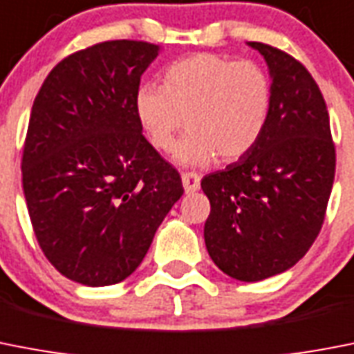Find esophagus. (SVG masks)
I'll return each instance as SVG.
<instances>
[{
  "mask_svg": "<svg viewBox=\"0 0 354 354\" xmlns=\"http://www.w3.org/2000/svg\"><path fill=\"white\" fill-rule=\"evenodd\" d=\"M201 178L196 172H183L182 174V183L185 192H196L200 189Z\"/></svg>",
  "mask_w": 354,
  "mask_h": 354,
  "instance_id": "1",
  "label": "esophagus"
}]
</instances>
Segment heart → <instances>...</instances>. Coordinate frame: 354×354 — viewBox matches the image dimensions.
Segmentation results:
<instances>
[{
	"instance_id": "heart-1",
	"label": "heart",
	"mask_w": 354,
	"mask_h": 354,
	"mask_svg": "<svg viewBox=\"0 0 354 354\" xmlns=\"http://www.w3.org/2000/svg\"><path fill=\"white\" fill-rule=\"evenodd\" d=\"M272 111V81L261 64L234 61L219 53H194L172 62L163 88L142 84L135 93V115L149 144L176 160L207 165L218 156L236 162L261 140Z\"/></svg>"
}]
</instances>
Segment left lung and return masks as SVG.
I'll use <instances>...</instances> for the list:
<instances>
[{
	"label": "left lung",
	"instance_id": "obj_1",
	"mask_svg": "<svg viewBox=\"0 0 354 354\" xmlns=\"http://www.w3.org/2000/svg\"><path fill=\"white\" fill-rule=\"evenodd\" d=\"M272 111L261 140L201 189L210 201L205 245L221 272L255 283L299 263L322 228L335 180V144L319 86L301 62L264 43Z\"/></svg>",
	"mask_w": 354,
	"mask_h": 354
}]
</instances>
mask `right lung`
<instances>
[{
	"label": "right lung",
	"instance_id": "1",
	"mask_svg": "<svg viewBox=\"0 0 354 354\" xmlns=\"http://www.w3.org/2000/svg\"><path fill=\"white\" fill-rule=\"evenodd\" d=\"M158 44L104 41L62 59L32 106L23 192L46 259L64 277H129L183 194L182 178L142 135L140 77Z\"/></svg>",
	"mask_w": 354,
	"mask_h": 354
}]
</instances>
